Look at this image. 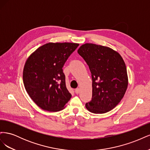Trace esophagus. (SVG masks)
Masks as SVG:
<instances>
[{
    "instance_id": "1",
    "label": "esophagus",
    "mask_w": 150,
    "mask_h": 150,
    "mask_svg": "<svg viewBox=\"0 0 150 150\" xmlns=\"http://www.w3.org/2000/svg\"><path fill=\"white\" fill-rule=\"evenodd\" d=\"M79 91H80L79 88H76V89H75V93H76V94H79Z\"/></svg>"
}]
</instances>
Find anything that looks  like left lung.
I'll return each mask as SVG.
<instances>
[{
	"label": "left lung",
	"instance_id": "8db88e82",
	"mask_svg": "<svg viewBox=\"0 0 150 150\" xmlns=\"http://www.w3.org/2000/svg\"><path fill=\"white\" fill-rule=\"evenodd\" d=\"M78 52L89 66L92 77L91 101L87 110L95 114L111 111L121 101L128 84L126 67L120 54L106 46L86 43Z\"/></svg>",
	"mask_w": 150,
	"mask_h": 150
}]
</instances>
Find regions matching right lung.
I'll use <instances>...</instances> for the list:
<instances>
[{
	"mask_svg": "<svg viewBox=\"0 0 150 150\" xmlns=\"http://www.w3.org/2000/svg\"><path fill=\"white\" fill-rule=\"evenodd\" d=\"M79 44L49 42L39 47L27 59L23 82L27 93L42 110L57 112L64 108L71 93L66 86L62 67Z\"/></svg>",
	"mask_w": 150,
	"mask_h": 150,
	"instance_id": "right-lung-1",
	"label": "right lung"
}]
</instances>
